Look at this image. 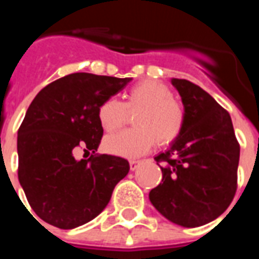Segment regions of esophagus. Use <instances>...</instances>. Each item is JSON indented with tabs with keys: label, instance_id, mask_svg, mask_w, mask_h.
<instances>
[{
	"label": "esophagus",
	"instance_id": "obj_1",
	"mask_svg": "<svg viewBox=\"0 0 259 259\" xmlns=\"http://www.w3.org/2000/svg\"><path fill=\"white\" fill-rule=\"evenodd\" d=\"M141 161H137V160H132L130 161V170H136L140 166Z\"/></svg>",
	"mask_w": 259,
	"mask_h": 259
}]
</instances>
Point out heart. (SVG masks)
Wrapping results in <instances>:
<instances>
[{
  "instance_id": "obj_1",
  "label": "heart",
  "mask_w": 259,
  "mask_h": 259,
  "mask_svg": "<svg viewBox=\"0 0 259 259\" xmlns=\"http://www.w3.org/2000/svg\"><path fill=\"white\" fill-rule=\"evenodd\" d=\"M134 114V129L110 134L105 149L119 157L136 158L149 152L157 140L160 145L172 142L184 126V111L169 87L157 80H142L126 93L125 103L109 98L98 109V119L106 132L119 129L127 115Z\"/></svg>"
}]
</instances>
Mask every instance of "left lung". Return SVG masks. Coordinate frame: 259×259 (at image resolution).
<instances>
[{
    "instance_id": "1",
    "label": "left lung",
    "mask_w": 259,
    "mask_h": 259,
    "mask_svg": "<svg viewBox=\"0 0 259 259\" xmlns=\"http://www.w3.org/2000/svg\"><path fill=\"white\" fill-rule=\"evenodd\" d=\"M184 106V126L157 154L161 183L149 200L162 217L199 227L225 212L237 191L238 145L230 114L208 93L185 79H170Z\"/></svg>"
}]
</instances>
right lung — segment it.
I'll use <instances>...</instances> for the list:
<instances>
[{
  "label": "right lung",
  "mask_w": 259,
  "mask_h": 259,
  "mask_svg": "<svg viewBox=\"0 0 259 259\" xmlns=\"http://www.w3.org/2000/svg\"><path fill=\"white\" fill-rule=\"evenodd\" d=\"M132 78L76 72L34 97L17 133L18 180L36 215L70 230L93 221L127 175V160L102 154L75 158L78 146L95 153L103 127L98 109Z\"/></svg>",
  "instance_id": "1"
}]
</instances>
